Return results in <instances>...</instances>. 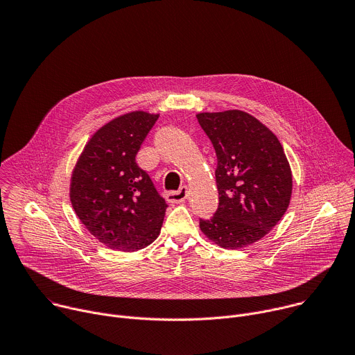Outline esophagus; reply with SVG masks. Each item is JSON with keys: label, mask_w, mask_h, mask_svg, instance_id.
Segmentation results:
<instances>
[{"label": "esophagus", "mask_w": 355, "mask_h": 355, "mask_svg": "<svg viewBox=\"0 0 355 355\" xmlns=\"http://www.w3.org/2000/svg\"><path fill=\"white\" fill-rule=\"evenodd\" d=\"M188 196V188L181 187L178 191H170L166 193V199L170 202V204H181Z\"/></svg>", "instance_id": "obj_1"}]
</instances>
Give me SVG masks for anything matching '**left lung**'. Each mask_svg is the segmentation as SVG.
Listing matches in <instances>:
<instances>
[{"mask_svg": "<svg viewBox=\"0 0 355 355\" xmlns=\"http://www.w3.org/2000/svg\"><path fill=\"white\" fill-rule=\"evenodd\" d=\"M214 144L219 207L199 219L204 234L223 248L263 239L284 216L292 193L291 167L277 136L243 111L198 114Z\"/></svg>", "mask_w": 355, "mask_h": 355, "instance_id": "left-lung-1", "label": "left lung"}]
</instances>
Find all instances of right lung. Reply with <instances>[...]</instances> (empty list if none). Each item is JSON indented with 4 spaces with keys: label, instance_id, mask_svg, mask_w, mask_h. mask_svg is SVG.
Here are the masks:
<instances>
[{
    "label": "right lung",
    "instance_id": "add662e5",
    "mask_svg": "<svg viewBox=\"0 0 355 355\" xmlns=\"http://www.w3.org/2000/svg\"><path fill=\"white\" fill-rule=\"evenodd\" d=\"M159 115L130 112L101 128L73 171L70 199L89 233L110 248L137 251L153 243L167 204L136 155Z\"/></svg>",
    "mask_w": 355,
    "mask_h": 355
}]
</instances>
